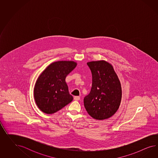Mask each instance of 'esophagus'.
<instances>
[{"label": "esophagus", "mask_w": 158, "mask_h": 158, "mask_svg": "<svg viewBox=\"0 0 158 158\" xmlns=\"http://www.w3.org/2000/svg\"><path fill=\"white\" fill-rule=\"evenodd\" d=\"M80 99H81V97L79 96H75L74 97V100L75 101L80 100Z\"/></svg>", "instance_id": "1"}]
</instances>
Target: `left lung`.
Here are the masks:
<instances>
[{
	"mask_svg": "<svg viewBox=\"0 0 158 158\" xmlns=\"http://www.w3.org/2000/svg\"><path fill=\"white\" fill-rule=\"evenodd\" d=\"M92 73V87L84 98L87 113L96 120L107 119L119 108L122 87L113 66L105 60L87 63Z\"/></svg>",
	"mask_w": 158,
	"mask_h": 158,
	"instance_id": "1",
	"label": "left lung"
}]
</instances>
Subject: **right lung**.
Returning <instances> with one entry per match:
<instances>
[{"mask_svg":"<svg viewBox=\"0 0 158 158\" xmlns=\"http://www.w3.org/2000/svg\"><path fill=\"white\" fill-rule=\"evenodd\" d=\"M77 65V62L73 61H58L44 69L38 77L34 89L35 101L40 110L52 114L73 100L65 78Z\"/></svg>","mask_w":158,"mask_h":158,"instance_id":"1","label":"right lung"}]
</instances>
